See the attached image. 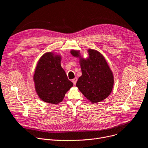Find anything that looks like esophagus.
I'll use <instances>...</instances> for the list:
<instances>
[{
	"mask_svg": "<svg viewBox=\"0 0 148 148\" xmlns=\"http://www.w3.org/2000/svg\"><path fill=\"white\" fill-rule=\"evenodd\" d=\"M77 81V78H74V79H72V82H73L74 85H75V84H76Z\"/></svg>",
	"mask_w": 148,
	"mask_h": 148,
	"instance_id": "1",
	"label": "esophagus"
}]
</instances>
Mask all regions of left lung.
Wrapping results in <instances>:
<instances>
[{
    "instance_id": "8db88e82",
    "label": "left lung",
    "mask_w": 148,
    "mask_h": 148,
    "mask_svg": "<svg viewBox=\"0 0 148 148\" xmlns=\"http://www.w3.org/2000/svg\"><path fill=\"white\" fill-rule=\"evenodd\" d=\"M89 57L82 58L79 51L71 50V54L79 58L82 75L76 86L92 103L107 98L111 93L114 83L112 71L103 56L98 51L88 50Z\"/></svg>"
}]
</instances>
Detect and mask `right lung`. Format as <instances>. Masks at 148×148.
<instances>
[{
	"label": "right lung",
	"instance_id": "1",
	"mask_svg": "<svg viewBox=\"0 0 148 148\" xmlns=\"http://www.w3.org/2000/svg\"><path fill=\"white\" fill-rule=\"evenodd\" d=\"M33 80L39 98L53 104L61 102L73 86L61 66V56L51 52L45 53L38 60Z\"/></svg>",
	"mask_w": 148,
	"mask_h": 148
}]
</instances>
